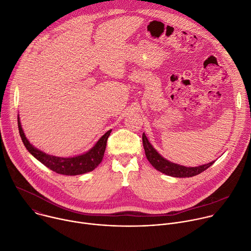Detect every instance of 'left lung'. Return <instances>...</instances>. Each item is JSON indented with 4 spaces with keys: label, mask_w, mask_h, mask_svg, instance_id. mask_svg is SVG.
Segmentation results:
<instances>
[{
    "label": "left lung",
    "mask_w": 251,
    "mask_h": 251,
    "mask_svg": "<svg viewBox=\"0 0 251 251\" xmlns=\"http://www.w3.org/2000/svg\"><path fill=\"white\" fill-rule=\"evenodd\" d=\"M142 140H143V146H144L145 154L150 162V164L158 171L171 176L175 177H189V176H194L201 172L205 171L207 168H209L214 161L206 164V165H201L199 167H185L177 165L175 163H171L168 160L164 159L150 144V142L148 141L145 133H143L142 135Z\"/></svg>",
    "instance_id": "obj_1"
}]
</instances>
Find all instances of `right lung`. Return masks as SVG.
<instances>
[{
	"label": "right lung",
	"instance_id": "right-lung-1",
	"mask_svg": "<svg viewBox=\"0 0 251 251\" xmlns=\"http://www.w3.org/2000/svg\"><path fill=\"white\" fill-rule=\"evenodd\" d=\"M18 126H19V132H20L22 141L26 150L35 159H38L42 164H44L46 167H48L51 171L57 174L66 175V176H76V175H81V174H85L93 171L101 163L103 159L106 144H107V139H108L111 133V130L107 131L98 140L95 146L83 155H79L73 158H60V157L48 155L40 151L39 149L34 148L25 136V133L21 126L19 116H18Z\"/></svg>",
	"mask_w": 251,
	"mask_h": 251
}]
</instances>
